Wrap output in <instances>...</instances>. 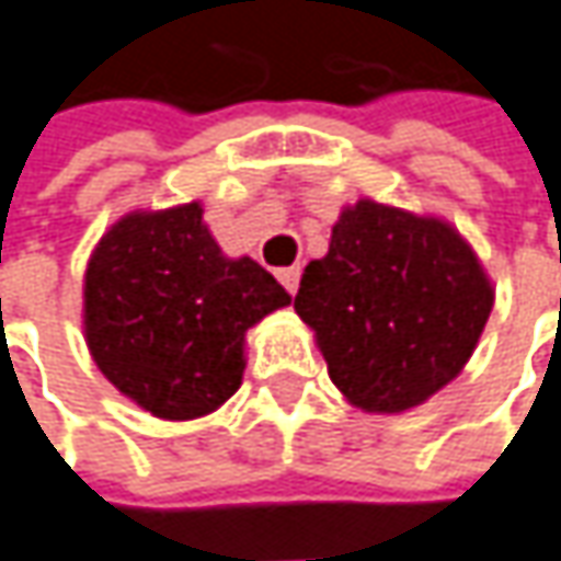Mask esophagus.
Here are the masks:
<instances>
[{"label": "esophagus", "instance_id": "34e87169", "mask_svg": "<svg viewBox=\"0 0 561 561\" xmlns=\"http://www.w3.org/2000/svg\"><path fill=\"white\" fill-rule=\"evenodd\" d=\"M279 282L285 285V291H298V282H301V270L298 266H285V270H279Z\"/></svg>", "mask_w": 561, "mask_h": 561}]
</instances>
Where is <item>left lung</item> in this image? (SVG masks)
Instances as JSON below:
<instances>
[{
  "label": "left lung",
  "mask_w": 561,
  "mask_h": 561,
  "mask_svg": "<svg viewBox=\"0 0 561 561\" xmlns=\"http://www.w3.org/2000/svg\"><path fill=\"white\" fill-rule=\"evenodd\" d=\"M492 305V279L450 221L368 196L340 213L295 295L330 380L365 412L435 397L470 362Z\"/></svg>",
  "instance_id": "1"
}]
</instances>
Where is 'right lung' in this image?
<instances>
[{"label":"right lung","mask_w":561,"mask_h":561,"mask_svg":"<svg viewBox=\"0 0 561 561\" xmlns=\"http://www.w3.org/2000/svg\"><path fill=\"white\" fill-rule=\"evenodd\" d=\"M291 295L250 256H225L203 203L136 209L91 250L82 327L101 375L158 419L215 412L244 378L248 330Z\"/></svg>","instance_id":"1"}]
</instances>
